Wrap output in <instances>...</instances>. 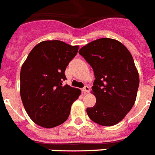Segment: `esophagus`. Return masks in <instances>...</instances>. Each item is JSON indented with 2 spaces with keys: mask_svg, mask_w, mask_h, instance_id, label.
Wrapping results in <instances>:
<instances>
[{
  "mask_svg": "<svg viewBox=\"0 0 155 155\" xmlns=\"http://www.w3.org/2000/svg\"><path fill=\"white\" fill-rule=\"evenodd\" d=\"M81 90H82V92L84 93H88L90 91V87H89L88 85H85V86H84V87L81 89Z\"/></svg>",
  "mask_w": 155,
  "mask_h": 155,
  "instance_id": "obj_1",
  "label": "esophagus"
}]
</instances>
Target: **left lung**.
Returning a JSON list of instances; mask_svg holds the SVG:
<instances>
[{"instance_id": "left-lung-1", "label": "left lung", "mask_w": 155, "mask_h": 155, "mask_svg": "<svg viewBox=\"0 0 155 155\" xmlns=\"http://www.w3.org/2000/svg\"><path fill=\"white\" fill-rule=\"evenodd\" d=\"M79 54L92 67L94 107L86 109L94 122L111 127L121 122L135 102L139 77L133 57L118 41L101 38L83 46Z\"/></svg>"}]
</instances>
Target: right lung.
Returning <instances> with one entry per match:
<instances>
[{"instance_id": "1", "label": "right lung", "mask_w": 155, "mask_h": 155, "mask_svg": "<svg viewBox=\"0 0 155 155\" xmlns=\"http://www.w3.org/2000/svg\"><path fill=\"white\" fill-rule=\"evenodd\" d=\"M78 46L61 41H45L28 54L22 65L21 97L27 114L36 124L53 128L67 120L72 104L81 90L68 85L65 69L76 56Z\"/></svg>"}]
</instances>
